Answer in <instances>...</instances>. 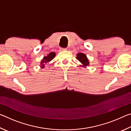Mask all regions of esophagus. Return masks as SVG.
<instances>
[{"label":"esophagus","mask_w":131,"mask_h":131,"mask_svg":"<svg viewBox=\"0 0 131 131\" xmlns=\"http://www.w3.org/2000/svg\"><path fill=\"white\" fill-rule=\"evenodd\" d=\"M67 50V48H61V51H65Z\"/></svg>","instance_id":"1"}]
</instances>
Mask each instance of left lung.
I'll use <instances>...</instances> for the list:
<instances>
[{
  "mask_svg": "<svg viewBox=\"0 0 131 131\" xmlns=\"http://www.w3.org/2000/svg\"><path fill=\"white\" fill-rule=\"evenodd\" d=\"M76 59L82 64V65L81 66H83V67H86L87 66L89 65V61H88L86 55L83 54V53H79V54H77Z\"/></svg>",
  "mask_w": 131,
  "mask_h": 131,
  "instance_id": "1",
  "label": "left lung"
}]
</instances>
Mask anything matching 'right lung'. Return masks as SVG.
I'll return each instance as SVG.
<instances>
[{
  "instance_id": "1",
  "label": "right lung",
  "mask_w": 131,
  "mask_h": 131,
  "mask_svg": "<svg viewBox=\"0 0 131 131\" xmlns=\"http://www.w3.org/2000/svg\"><path fill=\"white\" fill-rule=\"evenodd\" d=\"M55 55V53L54 52H51L49 53L47 55V56L44 57L43 58V60L41 61V62H40V67L41 68H44V65H45V63H47V62H49L50 61H51V60H52L54 58Z\"/></svg>"
}]
</instances>
